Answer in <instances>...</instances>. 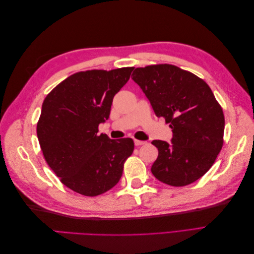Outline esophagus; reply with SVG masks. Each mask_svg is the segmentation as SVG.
I'll return each mask as SVG.
<instances>
[{
  "instance_id": "34e87169",
  "label": "esophagus",
  "mask_w": 254,
  "mask_h": 254,
  "mask_svg": "<svg viewBox=\"0 0 254 254\" xmlns=\"http://www.w3.org/2000/svg\"><path fill=\"white\" fill-rule=\"evenodd\" d=\"M146 144L145 141H141V140H134V145L135 146H141V145H144Z\"/></svg>"
}]
</instances>
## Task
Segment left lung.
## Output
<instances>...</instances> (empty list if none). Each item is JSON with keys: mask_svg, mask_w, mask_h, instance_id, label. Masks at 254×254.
I'll use <instances>...</instances> for the list:
<instances>
[{"mask_svg": "<svg viewBox=\"0 0 254 254\" xmlns=\"http://www.w3.org/2000/svg\"><path fill=\"white\" fill-rule=\"evenodd\" d=\"M131 77L174 133L172 143L151 142L159 150L151 166L153 176L171 187H186L201 178L224 145L225 115L209 84L167 64L136 67Z\"/></svg>", "mask_w": 254, "mask_h": 254, "instance_id": "1", "label": "left lung"}]
</instances>
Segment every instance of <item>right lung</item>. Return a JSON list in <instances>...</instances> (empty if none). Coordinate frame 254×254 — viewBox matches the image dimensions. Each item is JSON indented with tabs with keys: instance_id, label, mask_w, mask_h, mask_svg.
<instances>
[{
	"instance_id": "right-lung-1",
	"label": "right lung",
	"mask_w": 254,
	"mask_h": 254,
	"mask_svg": "<svg viewBox=\"0 0 254 254\" xmlns=\"http://www.w3.org/2000/svg\"><path fill=\"white\" fill-rule=\"evenodd\" d=\"M132 71L133 66L77 72L44 99L37 123L41 151L60 181L76 193L94 197L111 190L132 155V139L97 133Z\"/></svg>"
}]
</instances>
